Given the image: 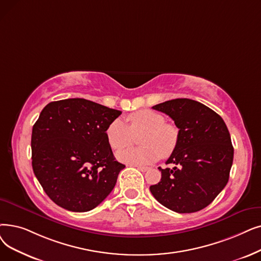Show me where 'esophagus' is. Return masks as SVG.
<instances>
[{
    "label": "esophagus",
    "mask_w": 261,
    "mask_h": 261,
    "mask_svg": "<svg viewBox=\"0 0 261 261\" xmlns=\"http://www.w3.org/2000/svg\"><path fill=\"white\" fill-rule=\"evenodd\" d=\"M135 167L140 169L141 172H146V171H148V169H149V167H147V166H135Z\"/></svg>",
    "instance_id": "obj_1"
}]
</instances>
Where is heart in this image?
<instances>
[{"label": "heart", "mask_w": 261, "mask_h": 261, "mask_svg": "<svg viewBox=\"0 0 261 261\" xmlns=\"http://www.w3.org/2000/svg\"><path fill=\"white\" fill-rule=\"evenodd\" d=\"M130 124L115 119L107 130V139L114 150H121L130 145L135 137L141 135L142 149H128L119 151L117 159L129 165H145L158 160L160 155L167 158L177 148L179 130L173 123L165 122L160 113L150 110L134 112L128 117Z\"/></svg>", "instance_id": "1"}]
</instances>
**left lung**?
Listing matches in <instances>:
<instances>
[{"label":"left lung","mask_w":261,"mask_h":261,"mask_svg":"<svg viewBox=\"0 0 261 261\" xmlns=\"http://www.w3.org/2000/svg\"><path fill=\"white\" fill-rule=\"evenodd\" d=\"M165 113L179 129L176 150L161 168L160 182L150 186L153 197L178 213L206 208L227 185L233 147L223 118L198 101L179 98L152 107Z\"/></svg>","instance_id":"obj_1"}]
</instances>
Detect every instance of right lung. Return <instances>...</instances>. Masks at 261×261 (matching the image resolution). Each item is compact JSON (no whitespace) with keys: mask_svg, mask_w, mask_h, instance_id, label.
I'll use <instances>...</instances> for the list:
<instances>
[{"mask_svg":"<svg viewBox=\"0 0 261 261\" xmlns=\"http://www.w3.org/2000/svg\"><path fill=\"white\" fill-rule=\"evenodd\" d=\"M121 112L82 98L50 102L32 131V166L46 194L73 212L96 208L114 189L124 165L107 130Z\"/></svg>","mask_w":261,"mask_h":261,"instance_id":"1","label":"right lung"}]
</instances>
